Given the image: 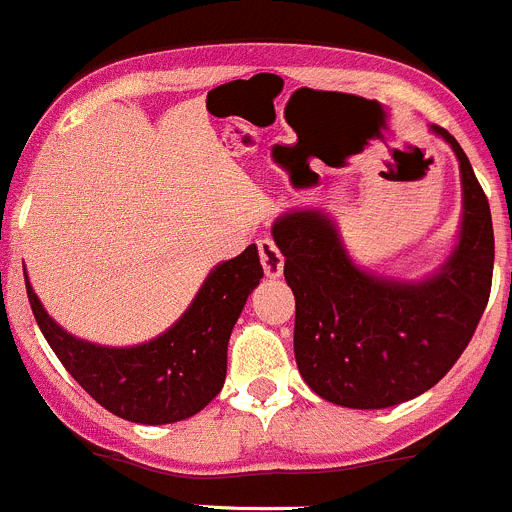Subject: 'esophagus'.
I'll return each mask as SVG.
<instances>
[{
  "label": "esophagus",
  "instance_id": "obj_1",
  "mask_svg": "<svg viewBox=\"0 0 512 512\" xmlns=\"http://www.w3.org/2000/svg\"><path fill=\"white\" fill-rule=\"evenodd\" d=\"M256 246H259V259L261 266H264V274L269 276V279L281 276V271H284V256H281V251L276 248V243L271 241V238H261V241H256Z\"/></svg>",
  "mask_w": 512,
  "mask_h": 512
}]
</instances>
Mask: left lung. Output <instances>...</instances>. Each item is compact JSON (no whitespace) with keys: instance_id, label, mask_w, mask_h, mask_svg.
Masks as SVG:
<instances>
[{"instance_id":"left-lung-1","label":"left lung","mask_w":512,"mask_h":512,"mask_svg":"<svg viewBox=\"0 0 512 512\" xmlns=\"http://www.w3.org/2000/svg\"><path fill=\"white\" fill-rule=\"evenodd\" d=\"M462 231L429 279L398 281L353 264L322 210H292L271 233L297 299L294 358L307 386L348 409H388L437 386L449 373L490 299L495 236L490 203L457 139Z\"/></svg>"}]
</instances>
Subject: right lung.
<instances>
[{
	"mask_svg": "<svg viewBox=\"0 0 512 512\" xmlns=\"http://www.w3.org/2000/svg\"><path fill=\"white\" fill-rule=\"evenodd\" d=\"M264 269L259 248L215 266L180 320L154 340L106 348L73 337L45 312L27 281V299L42 335L75 381L103 409L134 424H172L203 411L220 393L228 340Z\"/></svg>",
	"mask_w": 512,
	"mask_h": 512,
	"instance_id": "right-lung-1",
	"label": "right lung"
}]
</instances>
